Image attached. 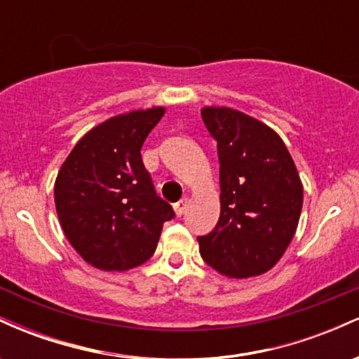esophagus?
Returning <instances> with one entry per match:
<instances>
[{
  "instance_id": "obj_1",
  "label": "esophagus",
  "mask_w": 359,
  "mask_h": 359,
  "mask_svg": "<svg viewBox=\"0 0 359 359\" xmlns=\"http://www.w3.org/2000/svg\"><path fill=\"white\" fill-rule=\"evenodd\" d=\"M187 204H189L187 197H184V199H180L179 203L174 204V211L177 216H182V214L185 212V209H187Z\"/></svg>"
}]
</instances>
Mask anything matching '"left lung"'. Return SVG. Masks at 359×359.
<instances>
[{"label":"left lung","instance_id":"obj_1","mask_svg":"<svg viewBox=\"0 0 359 359\" xmlns=\"http://www.w3.org/2000/svg\"><path fill=\"white\" fill-rule=\"evenodd\" d=\"M217 143L221 214L199 236L201 257L221 275L248 278L269 271L297 229L304 189L282 138L265 123L231 108H204Z\"/></svg>","mask_w":359,"mask_h":359}]
</instances>
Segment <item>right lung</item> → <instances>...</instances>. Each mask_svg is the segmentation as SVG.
<instances>
[{"label":"right lung","mask_w":359,"mask_h":359,"mask_svg":"<svg viewBox=\"0 0 359 359\" xmlns=\"http://www.w3.org/2000/svg\"><path fill=\"white\" fill-rule=\"evenodd\" d=\"M163 108L119 114L86 133L62 163L55 208L74 250L93 266L123 271L155 253L163 222L175 216L156 196L142 160L143 142Z\"/></svg>","instance_id":"obj_1"}]
</instances>
